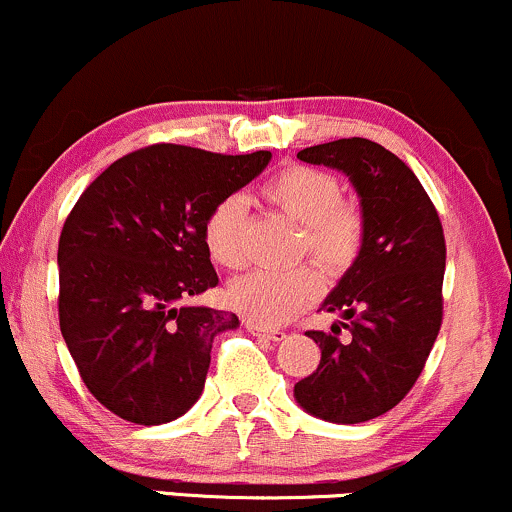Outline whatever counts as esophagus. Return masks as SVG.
Instances as JSON below:
<instances>
[{"label": "esophagus", "mask_w": 512, "mask_h": 512, "mask_svg": "<svg viewBox=\"0 0 512 512\" xmlns=\"http://www.w3.org/2000/svg\"><path fill=\"white\" fill-rule=\"evenodd\" d=\"M246 330H249V333L258 335V338H268V340H273V342H280V340H285V338H287L285 330L258 326V323H251V321H246Z\"/></svg>", "instance_id": "34e87169"}]
</instances>
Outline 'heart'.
Segmentation results:
<instances>
[{
    "label": "heart",
    "instance_id": "heart-1",
    "mask_svg": "<svg viewBox=\"0 0 512 512\" xmlns=\"http://www.w3.org/2000/svg\"><path fill=\"white\" fill-rule=\"evenodd\" d=\"M261 196L278 213L304 225L302 254L311 256L330 278H340L357 263L366 237L362 208L342 198L335 174L318 167L287 165L261 186ZM203 242L210 258L222 268L246 263V206L239 196H225L208 210ZM321 278L302 266L285 273H256L237 278L227 290L234 311L258 326H282L316 304Z\"/></svg>",
    "mask_w": 512,
    "mask_h": 512
}]
</instances>
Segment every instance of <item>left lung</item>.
<instances>
[{
	"instance_id": "obj_1",
	"label": "left lung",
	"mask_w": 512,
	"mask_h": 512,
	"mask_svg": "<svg viewBox=\"0 0 512 512\" xmlns=\"http://www.w3.org/2000/svg\"><path fill=\"white\" fill-rule=\"evenodd\" d=\"M350 177L366 220L357 263L323 309L338 311L352 340L309 330L321 362L294 386L306 412L359 424L393 410L422 374L443 321L446 237L429 194L410 167L369 138H340L297 153Z\"/></svg>"
}]
</instances>
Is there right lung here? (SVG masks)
Returning <instances> with one entry per match:
<instances>
[{
  "label": "right lung",
  "instance_id": "obj_1",
  "mask_svg": "<svg viewBox=\"0 0 512 512\" xmlns=\"http://www.w3.org/2000/svg\"><path fill=\"white\" fill-rule=\"evenodd\" d=\"M270 150L222 155L155 143L112 162L59 237V328L93 398L126 422L182 417L201 395L230 311L189 306L218 285L203 222L266 170Z\"/></svg>",
  "mask_w": 512,
  "mask_h": 512
}]
</instances>
